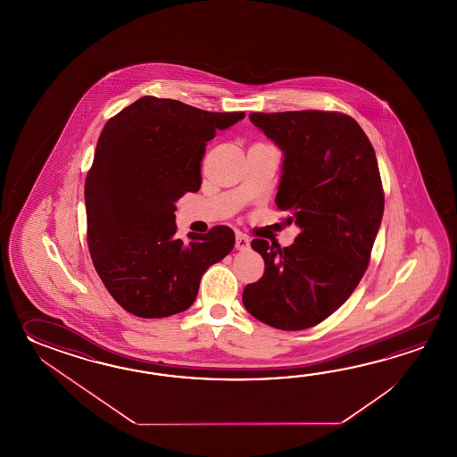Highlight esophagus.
I'll list each match as a JSON object with an SVG mask.
<instances>
[{"instance_id":"esophagus-1","label":"esophagus","mask_w":457,"mask_h":457,"mask_svg":"<svg viewBox=\"0 0 457 457\" xmlns=\"http://www.w3.org/2000/svg\"><path fill=\"white\" fill-rule=\"evenodd\" d=\"M250 246V240H248V237H245L242 233H238L237 235V238H235V248L237 250H246Z\"/></svg>"}]
</instances>
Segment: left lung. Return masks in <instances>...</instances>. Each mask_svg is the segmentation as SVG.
<instances>
[{"label": "left lung", "mask_w": 457, "mask_h": 457, "mask_svg": "<svg viewBox=\"0 0 457 457\" xmlns=\"http://www.w3.org/2000/svg\"><path fill=\"white\" fill-rule=\"evenodd\" d=\"M250 119L284 152L276 204L301 232L284 248L253 240L264 272L243 289V305L270 327L305 330L338 311L370 266L384 214L376 152L360 124L337 111Z\"/></svg>", "instance_id": "obj_1"}]
</instances>
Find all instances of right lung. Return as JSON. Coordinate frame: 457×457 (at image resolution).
<instances>
[{
    "mask_svg": "<svg viewBox=\"0 0 457 457\" xmlns=\"http://www.w3.org/2000/svg\"><path fill=\"white\" fill-rule=\"evenodd\" d=\"M245 112L144 96L111 117L85 181L91 260L124 311L162 319L193 305L205 270L232 252L227 225L176 237V201L199 191L205 142Z\"/></svg>",
    "mask_w": 457,
    "mask_h": 457,
    "instance_id": "1",
    "label": "right lung"
}]
</instances>
